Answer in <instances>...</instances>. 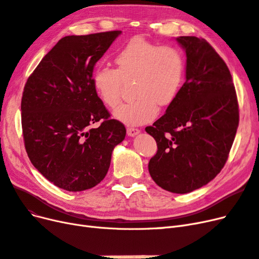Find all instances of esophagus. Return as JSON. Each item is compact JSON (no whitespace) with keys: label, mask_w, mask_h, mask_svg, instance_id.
Returning <instances> with one entry per match:
<instances>
[{"label":"esophagus","mask_w":259,"mask_h":259,"mask_svg":"<svg viewBox=\"0 0 259 259\" xmlns=\"http://www.w3.org/2000/svg\"><path fill=\"white\" fill-rule=\"evenodd\" d=\"M140 130L138 128H127V135L129 137H135L137 135H139Z\"/></svg>","instance_id":"1"}]
</instances>
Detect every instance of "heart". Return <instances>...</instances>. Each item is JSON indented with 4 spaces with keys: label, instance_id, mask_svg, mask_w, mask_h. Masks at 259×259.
I'll use <instances>...</instances> for the list:
<instances>
[{
    "label": "heart",
    "instance_id": "heart-1",
    "mask_svg": "<svg viewBox=\"0 0 259 259\" xmlns=\"http://www.w3.org/2000/svg\"><path fill=\"white\" fill-rule=\"evenodd\" d=\"M116 69L99 66L93 74V84L100 100L108 107L118 104L123 80H133L135 97L114 112L118 120L140 126L154 120L159 108L174 102L185 75V58L178 47L161 46L136 36L115 57Z\"/></svg>",
    "mask_w": 259,
    "mask_h": 259
}]
</instances>
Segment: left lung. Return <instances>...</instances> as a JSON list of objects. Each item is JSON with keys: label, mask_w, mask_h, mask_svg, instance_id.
<instances>
[{"label": "left lung", "mask_w": 259, "mask_h": 259, "mask_svg": "<svg viewBox=\"0 0 259 259\" xmlns=\"http://www.w3.org/2000/svg\"><path fill=\"white\" fill-rule=\"evenodd\" d=\"M186 81L153 126L158 151L148 171L158 186L187 194L206 185L226 163L239 126V104L227 64L204 38L180 36Z\"/></svg>", "instance_id": "left-lung-1"}]
</instances>
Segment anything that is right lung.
Masks as SVG:
<instances>
[{
  "instance_id": "add662e5",
  "label": "right lung",
  "mask_w": 259,
  "mask_h": 259,
  "mask_svg": "<svg viewBox=\"0 0 259 259\" xmlns=\"http://www.w3.org/2000/svg\"><path fill=\"white\" fill-rule=\"evenodd\" d=\"M121 31L62 37L30 75L21 99L24 147L32 164L68 191L93 188L108 171L123 123L93 84L96 63ZM100 122L94 128L92 124Z\"/></svg>"
}]
</instances>
